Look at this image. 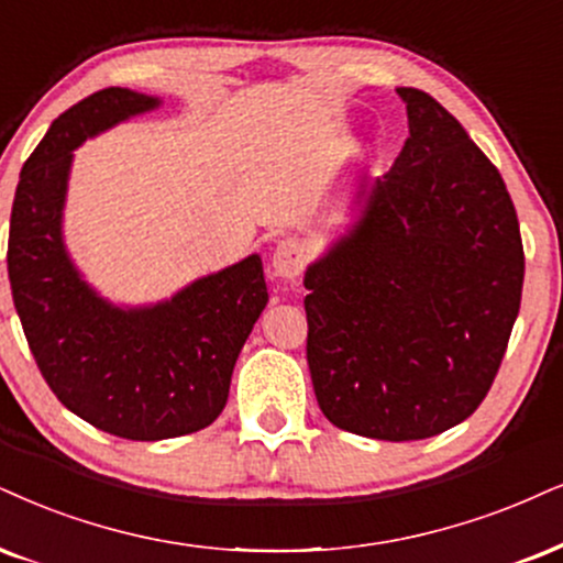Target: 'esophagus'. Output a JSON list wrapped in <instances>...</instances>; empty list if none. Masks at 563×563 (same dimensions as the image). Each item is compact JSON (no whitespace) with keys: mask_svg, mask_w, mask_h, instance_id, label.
<instances>
[{"mask_svg":"<svg viewBox=\"0 0 563 563\" xmlns=\"http://www.w3.org/2000/svg\"><path fill=\"white\" fill-rule=\"evenodd\" d=\"M305 268V247L297 240H282L274 250V258H271V271H274L276 279L282 282H295Z\"/></svg>","mask_w":563,"mask_h":563,"instance_id":"obj_1","label":"esophagus"}]
</instances>
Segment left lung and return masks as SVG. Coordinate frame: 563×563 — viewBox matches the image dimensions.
<instances>
[{
  "label": "left lung",
  "mask_w": 563,
  "mask_h": 563,
  "mask_svg": "<svg viewBox=\"0 0 563 563\" xmlns=\"http://www.w3.org/2000/svg\"><path fill=\"white\" fill-rule=\"evenodd\" d=\"M409 137L360 183L350 219L305 268L321 412L378 441L460 426L494 384L522 300L515 203L433 96L397 88Z\"/></svg>",
  "instance_id": "left-lung-1"
}]
</instances>
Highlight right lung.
Returning <instances> with one entry per match:
<instances>
[{
  "instance_id": "right-lung-1",
  "label": "right lung",
  "mask_w": 563,
  "mask_h": 563,
  "mask_svg": "<svg viewBox=\"0 0 563 563\" xmlns=\"http://www.w3.org/2000/svg\"><path fill=\"white\" fill-rule=\"evenodd\" d=\"M162 103V96L114 86L57 117L20 172L7 247L12 300L41 376L69 412L130 441L211 426L268 302L258 253L166 300L124 305L103 297L67 250L75 148Z\"/></svg>"
}]
</instances>
